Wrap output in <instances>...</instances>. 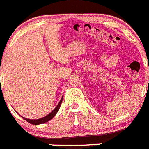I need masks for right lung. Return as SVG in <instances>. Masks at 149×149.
<instances>
[{"label": "right lung", "mask_w": 149, "mask_h": 149, "mask_svg": "<svg viewBox=\"0 0 149 149\" xmlns=\"http://www.w3.org/2000/svg\"><path fill=\"white\" fill-rule=\"evenodd\" d=\"M62 100H63V96H62V98L61 99V100H60V102H59V103L58 104V105L56 107V108H55V109L52 111L51 113H49L47 116H45V117L41 118V119H38V120H29V119H27V118H24V117H23V118H24V119L26 122H28V123H31V124H33V125H39V124H42V123H47V122L49 121V120H51V119H53V118L54 117L55 115L57 113V112H58V110H59L60 106H61V102H62Z\"/></svg>", "instance_id": "obj_1"}]
</instances>
